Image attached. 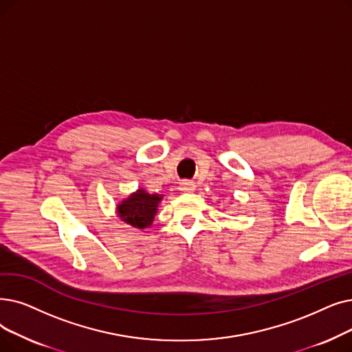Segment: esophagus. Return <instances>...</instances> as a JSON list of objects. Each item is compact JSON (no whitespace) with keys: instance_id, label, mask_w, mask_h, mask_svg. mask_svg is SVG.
Returning <instances> with one entry per match:
<instances>
[{"instance_id":"1","label":"esophagus","mask_w":352,"mask_h":352,"mask_svg":"<svg viewBox=\"0 0 352 352\" xmlns=\"http://www.w3.org/2000/svg\"><path fill=\"white\" fill-rule=\"evenodd\" d=\"M195 188V184L192 181H182L179 184V190L184 191V192H190V191H194Z\"/></svg>"}]
</instances>
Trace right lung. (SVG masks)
Returning a JSON list of instances; mask_svg holds the SVG:
<instances>
[{
  "mask_svg": "<svg viewBox=\"0 0 352 352\" xmlns=\"http://www.w3.org/2000/svg\"><path fill=\"white\" fill-rule=\"evenodd\" d=\"M161 200V195L148 194L141 188L118 206V214L126 224L145 228L154 221L157 207Z\"/></svg>",
  "mask_w": 352,
  "mask_h": 352,
  "instance_id": "right-lung-1",
  "label": "right lung"
}]
</instances>
